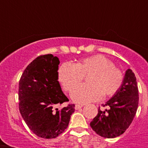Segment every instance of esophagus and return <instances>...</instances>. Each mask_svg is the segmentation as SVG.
I'll return each instance as SVG.
<instances>
[{"label": "esophagus", "instance_id": "1", "mask_svg": "<svg viewBox=\"0 0 148 148\" xmlns=\"http://www.w3.org/2000/svg\"><path fill=\"white\" fill-rule=\"evenodd\" d=\"M82 107H83V105H78V104H76V105L75 106V110H79L80 108H82Z\"/></svg>", "mask_w": 148, "mask_h": 148}]
</instances>
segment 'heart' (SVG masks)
<instances>
[{"label":"heart","mask_w":148,"mask_h":148,"mask_svg":"<svg viewBox=\"0 0 148 148\" xmlns=\"http://www.w3.org/2000/svg\"><path fill=\"white\" fill-rule=\"evenodd\" d=\"M87 75V84L76 88ZM58 79L66 91L75 88L71 92L72 99L84 104L116 94L122 84L123 74L110 59L103 55H95L75 64H62L58 70Z\"/></svg>","instance_id":"b5f03b06"}]
</instances>
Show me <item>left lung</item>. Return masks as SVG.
I'll use <instances>...</instances> for the list:
<instances>
[{"instance_id":"1","label":"left lung","mask_w":148,"mask_h":148,"mask_svg":"<svg viewBox=\"0 0 148 148\" xmlns=\"http://www.w3.org/2000/svg\"><path fill=\"white\" fill-rule=\"evenodd\" d=\"M138 104L136 78L127 69L118 92L105 103L109 109L101 110L90 122L92 130L104 138H115L125 133L133 121Z\"/></svg>"}]
</instances>
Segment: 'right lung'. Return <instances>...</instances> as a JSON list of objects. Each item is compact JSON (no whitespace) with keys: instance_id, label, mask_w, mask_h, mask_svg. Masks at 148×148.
I'll return each mask as SVG.
<instances>
[{"instance_id":"right-lung-1","label":"right lung","mask_w":148,"mask_h":148,"mask_svg":"<svg viewBox=\"0 0 148 148\" xmlns=\"http://www.w3.org/2000/svg\"><path fill=\"white\" fill-rule=\"evenodd\" d=\"M58 57L40 56L30 63L19 81V110L28 127L43 138H54L64 131L75 104L58 109L69 99L58 79Z\"/></svg>"}]
</instances>
